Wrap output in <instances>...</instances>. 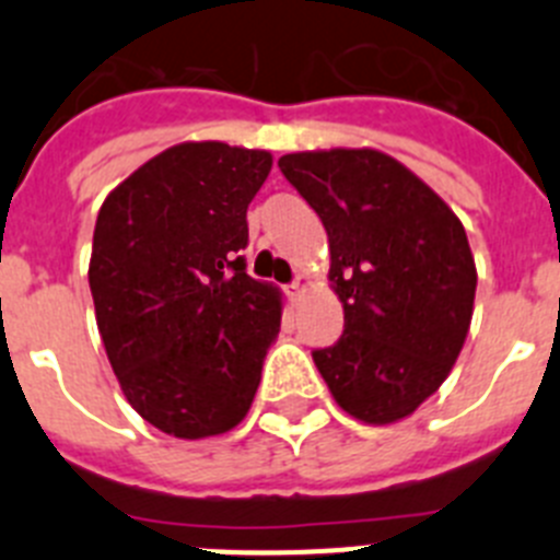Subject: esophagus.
Masks as SVG:
<instances>
[{"label":"esophagus","instance_id":"esophagus-1","mask_svg":"<svg viewBox=\"0 0 560 560\" xmlns=\"http://www.w3.org/2000/svg\"><path fill=\"white\" fill-rule=\"evenodd\" d=\"M305 285H308V277L296 275V277H294V283H291L289 289H291V294H300V291H305Z\"/></svg>","mask_w":560,"mask_h":560}]
</instances>
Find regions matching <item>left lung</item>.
<instances>
[{"mask_svg": "<svg viewBox=\"0 0 560 560\" xmlns=\"http://www.w3.org/2000/svg\"><path fill=\"white\" fill-rule=\"evenodd\" d=\"M328 232L345 334L314 350L330 395L364 423H395L452 373L477 266L459 219L409 167L373 148L280 156Z\"/></svg>", "mask_w": 560, "mask_h": 560, "instance_id": "8db88e82", "label": "left lung"}]
</instances>
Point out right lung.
Instances as JSON below:
<instances>
[{
	"label": "right lung",
	"instance_id": "obj_1",
	"mask_svg": "<svg viewBox=\"0 0 560 560\" xmlns=\"http://www.w3.org/2000/svg\"><path fill=\"white\" fill-rule=\"evenodd\" d=\"M269 151L182 142L114 187L97 212L89 289L122 395L160 432L237 427L280 334V291L246 275V210Z\"/></svg>",
	"mask_w": 560,
	"mask_h": 560
}]
</instances>
